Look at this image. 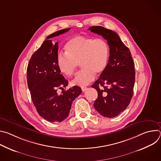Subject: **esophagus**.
<instances>
[{
	"mask_svg": "<svg viewBox=\"0 0 161 161\" xmlns=\"http://www.w3.org/2000/svg\"><path fill=\"white\" fill-rule=\"evenodd\" d=\"M86 90H87V87H85V86L81 87V90H82V92H85V91H86Z\"/></svg>",
	"mask_w": 161,
	"mask_h": 161,
	"instance_id": "esophagus-1",
	"label": "esophagus"
}]
</instances>
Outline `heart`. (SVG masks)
Instances as JSON below:
<instances>
[{"mask_svg":"<svg viewBox=\"0 0 161 161\" xmlns=\"http://www.w3.org/2000/svg\"><path fill=\"white\" fill-rule=\"evenodd\" d=\"M65 53H60L57 57L59 71L67 76H72L80 63L83 69L79 71L72 83L84 86L92 81L96 73L101 74L108 66L109 48L103 39L76 36L65 46Z\"/></svg>","mask_w":161,"mask_h":161,"instance_id":"b5f03b06","label":"heart"}]
</instances>
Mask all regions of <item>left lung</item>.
Masks as SVG:
<instances>
[{"instance_id": "1", "label": "left lung", "mask_w": 161, "mask_h": 161, "mask_svg": "<svg viewBox=\"0 0 161 161\" xmlns=\"http://www.w3.org/2000/svg\"><path fill=\"white\" fill-rule=\"evenodd\" d=\"M88 30L102 36L109 47L106 70L92 85L98 93L94 106L102 116L114 117L127 108L132 99L135 82L134 63L129 49L116 32L101 26L90 27Z\"/></svg>"}]
</instances>
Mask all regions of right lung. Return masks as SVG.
<instances>
[{"mask_svg":"<svg viewBox=\"0 0 161 161\" xmlns=\"http://www.w3.org/2000/svg\"><path fill=\"white\" fill-rule=\"evenodd\" d=\"M70 28L57 31L48 36L29 60L27 77L32 101L37 111L50 122H60L69 114L72 103L81 93L80 87L74 86L58 94V89H64L68 81L60 74L57 64L58 42L51 38L62 34Z\"/></svg>","mask_w":161,"mask_h":161,"instance_id":"right-lung-1","label":"right lung"}]
</instances>
